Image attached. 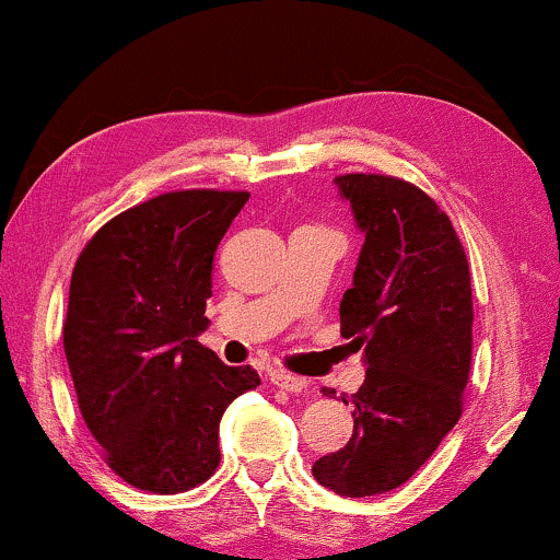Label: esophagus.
Listing matches in <instances>:
<instances>
[{
	"label": "esophagus",
	"mask_w": 560,
	"mask_h": 560,
	"mask_svg": "<svg viewBox=\"0 0 560 560\" xmlns=\"http://www.w3.org/2000/svg\"><path fill=\"white\" fill-rule=\"evenodd\" d=\"M270 382L275 387L285 389V393H303V389L308 387V382L303 377H295V374H288V372H272Z\"/></svg>",
	"instance_id": "1"
}]
</instances>
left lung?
I'll use <instances>...</instances> for the list:
<instances>
[{"mask_svg":"<svg viewBox=\"0 0 560 560\" xmlns=\"http://www.w3.org/2000/svg\"><path fill=\"white\" fill-rule=\"evenodd\" d=\"M334 183L364 232L339 313L366 377L351 400L341 397L354 408V433L313 464V477L341 497H372L405 485L462 418L471 275L451 219L418 186L374 173Z\"/></svg>","mask_w":560,"mask_h":560,"instance_id":"left-lung-1","label":"left lung"}]
</instances>
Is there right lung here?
Listing matches in <instances>:
<instances>
[{
  "mask_svg": "<svg viewBox=\"0 0 560 560\" xmlns=\"http://www.w3.org/2000/svg\"><path fill=\"white\" fill-rule=\"evenodd\" d=\"M247 190H173L98 229L75 259L63 349L79 410L109 469L142 492H188L217 471L219 423L259 385L196 341L213 255Z\"/></svg>",
  "mask_w": 560,
  "mask_h": 560,
  "instance_id": "1",
  "label": "right lung"
}]
</instances>
